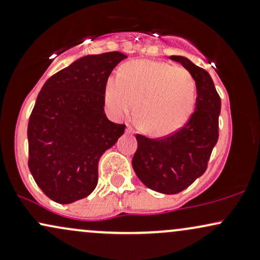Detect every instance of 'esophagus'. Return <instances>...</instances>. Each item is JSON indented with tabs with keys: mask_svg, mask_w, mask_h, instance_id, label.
I'll use <instances>...</instances> for the list:
<instances>
[{
	"mask_svg": "<svg viewBox=\"0 0 260 260\" xmlns=\"http://www.w3.org/2000/svg\"><path fill=\"white\" fill-rule=\"evenodd\" d=\"M126 133H127V134H131V133H132V128H131L129 126H127V127H126Z\"/></svg>",
	"mask_w": 260,
	"mask_h": 260,
	"instance_id": "34e87169",
	"label": "esophagus"
}]
</instances>
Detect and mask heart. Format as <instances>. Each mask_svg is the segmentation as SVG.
I'll return each instance as SVG.
<instances>
[{"mask_svg":"<svg viewBox=\"0 0 260 260\" xmlns=\"http://www.w3.org/2000/svg\"><path fill=\"white\" fill-rule=\"evenodd\" d=\"M105 101L116 117L133 111L145 133L168 136L189 120L196 103V83L187 70L168 62L138 59L121 67L110 78Z\"/></svg>","mask_w":260,"mask_h":260,"instance_id":"obj_1","label":"heart"}]
</instances>
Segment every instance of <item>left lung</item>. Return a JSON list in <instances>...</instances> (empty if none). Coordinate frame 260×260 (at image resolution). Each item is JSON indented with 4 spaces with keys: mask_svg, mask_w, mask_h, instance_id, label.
<instances>
[{
    "mask_svg": "<svg viewBox=\"0 0 260 260\" xmlns=\"http://www.w3.org/2000/svg\"><path fill=\"white\" fill-rule=\"evenodd\" d=\"M180 62L196 82V110L186 126L161 139L137 134L132 166L136 175L150 189L176 194L201 177L219 138L221 100L210 74L184 56H170Z\"/></svg>",
    "mask_w": 260,
    "mask_h": 260,
    "instance_id": "1",
    "label": "left lung"
}]
</instances>
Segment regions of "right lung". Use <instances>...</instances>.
Returning a JSON list of instances; mask_svg holds the SVG:
<instances>
[{
	"label": "right lung",
	"instance_id": "1",
	"mask_svg": "<svg viewBox=\"0 0 260 260\" xmlns=\"http://www.w3.org/2000/svg\"><path fill=\"white\" fill-rule=\"evenodd\" d=\"M123 53L80 57L45 82L28 123L29 170L40 189L59 204L88 197L98 165L123 134L106 117L105 88Z\"/></svg>",
	"mask_w": 260,
	"mask_h": 260
}]
</instances>
